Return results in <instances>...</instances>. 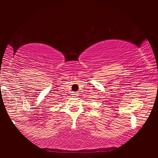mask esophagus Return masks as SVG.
Instances as JSON below:
<instances>
[{
  "mask_svg": "<svg viewBox=\"0 0 158 158\" xmlns=\"http://www.w3.org/2000/svg\"><path fill=\"white\" fill-rule=\"evenodd\" d=\"M77 94H78V93H77V92H73V95L74 96V97H77Z\"/></svg>",
  "mask_w": 158,
  "mask_h": 158,
  "instance_id": "esophagus-1",
  "label": "esophagus"
}]
</instances>
